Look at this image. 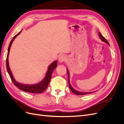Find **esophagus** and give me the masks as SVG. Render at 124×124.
I'll return each instance as SVG.
<instances>
[{
    "label": "esophagus",
    "instance_id": "1",
    "mask_svg": "<svg viewBox=\"0 0 124 124\" xmlns=\"http://www.w3.org/2000/svg\"><path fill=\"white\" fill-rule=\"evenodd\" d=\"M66 56L65 55H61L58 57V61L59 62H62L66 61Z\"/></svg>",
    "mask_w": 124,
    "mask_h": 124
}]
</instances>
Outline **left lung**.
<instances>
[{
	"label": "left lung",
	"instance_id": "left-lung-1",
	"mask_svg": "<svg viewBox=\"0 0 124 124\" xmlns=\"http://www.w3.org/2000/svg\"><path fill=\"white\" fill-rule=\"evenodd\" d=\"M99 37H100V39L102 40V41H103V42H106V43H107L108 45H109V43L108 42V41L107 40V39L104 38V37H103V36L101 35V33L100 32H99ZM67 73H68V83H69V88L70 89H71V91H72V92L73 93H74V94L76 95H86V94H89V93H93V92H78V91H76V90H75L72 86H71L70 83V82H69V71L67 69Z\"/></svg>",
	"mask_w": 124,
	"mask_h": 124
}]
</instances>
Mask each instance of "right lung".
Listing matches in <instances>:
<instances>
[{
	"mask_svg": "<svg viewBox=\"0 0 124 124\" xmlns=\"http://www.w3.org/2000/svg\"><path fill=\"white\" fill-rule=\"evenodd\" d=\"M21 32V31L18 32L17 34H16L13 37L12 40L11 41V42H10V44L9 46L8 50V54H7V59H6V67H7V71H8V72L10 76V77L11 78V80H12V81L13 82V84L20 89L22 90V91H24L25 92H28V93H41L43 92H44L47 87L48 85V84H49V82H50V80L51 78L52 72H53L54 70L55 69L56 67H57V61H55L53 63H51L50 66L48 67L46 77H45L44 78V79L41 82H40V83L37 84H33V85L22 84L18 83V82H16V80L12 76V72H11V70L10 69L9 65V61H8V57H9V54L10 50V48H11V45H12L13 41L14 40V39L16 38V37L20 34Z\"/></svg>",
	"mask_w": 124,
	"mask_h": 124,
	"instance_id": "add662e5",
	"label": "right lung"
}]
</instances>
